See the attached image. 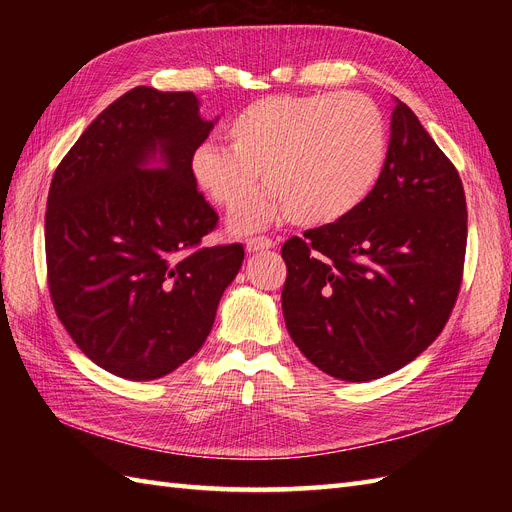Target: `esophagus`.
Wrapping results in <instances>:
<instances>
[{"label": "esophagus", "instance_id": "obj_1", "mask_svg": "<svg viewBox=\"0 0 512 512\" xmlns=\"http://www.w3.org/2000/svg\"><path fill=\"white\" fill-rule=\"evenodd\" d=\"M271 247H275V241L269 239V237H252V239H247V243H245V250L250 254L267 252V250H271Z\"/></svg>", "mask_w": 512, "mask_h": 512}]
</instances>
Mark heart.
Listing matches in <instances>:
<instances>
[{
	"label": "heart",
	"mask_w": 512,
	"mask_h": 512,
	"mask_svg": "<svg viewBox=\"0 0 512 512\" xmlns=\"http://www.w3.org/2000/svg\"><path fill=\"white\" fill-rule=\"evenodd\" d=\"M220 143L192 156V177L228 213L254 194L260 173L269 192L237 220L247 232L273 220L327 226L348 218L376 188L389 153L384 115L367 96H271L232 117Z\"/></svg>",
	"instance_id": "1"
}]
</instances>
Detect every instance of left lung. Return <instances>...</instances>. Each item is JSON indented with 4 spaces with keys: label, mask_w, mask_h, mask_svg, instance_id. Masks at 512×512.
I'll use <instances>...</instances> for the list:
<instances>
[{
    "label": "left lung",
    "mask_w": 512,
    "mask_h": 512,
    "mask_svg": "<svg viewBox=\"0 0 512 512\" xmlns=\"http://www.w3.org/2000/svg\"><path fill=\"white\" fill-rule=\"evenodd\" d=\"M466 243L457 168L397 100L384 170L365 203L282 245V312L292 342L337 380L393 374L446 327Z\"/></svg>",
    "instance_id": "8db88e82"
}]
</instances>
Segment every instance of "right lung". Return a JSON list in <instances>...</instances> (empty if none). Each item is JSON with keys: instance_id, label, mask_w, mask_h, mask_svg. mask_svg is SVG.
Segmentation results:
<instances>
[{"instance_id": "add662e5", "label": "right lung", "mask_w": 512, "mask_h": 512, "mask_svg": "<svg viewBox=\"0 0 512 512\" xmlns=\"http://www.w3.org/2000/svg\"><path fill=\"white\" fill-rule=\"evenodd\" d=\"M198 104L192 91H126L59 162L46 200L55 314L85 356L134 382L200 350L245 256L203 243L220 218L192 177L215 123ZM156 150L165 166L149 171Z\"/></svg>"}]
</instances>
